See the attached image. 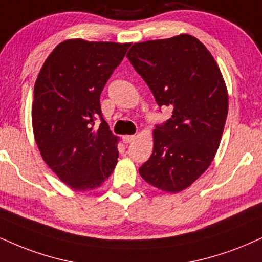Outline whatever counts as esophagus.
<instances>
[{"instance_id":"1","label":"esophagus","mask_w":262,"mask_h":262,"mask_svg":"<svg viewBox=\"0 0 262 262\" xmlns=\"http://www.w3.org/2000/svg\"><path fill=\"white\" fill-rule=\"evenodd\" d=\"M136 140V136L135 135H125L124 137H122V141L125 142V143H131V142H134Z\"/></svg>"}]
</instances>
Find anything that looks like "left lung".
Returning <instances> with one entry per match:
<instances>
[{
  "label": "left lung",
  "mask_w": 262,
  "mask_h": 262,
  "mask_svg": "<svg viewBox=\"0 0 262 262\" xmlns=\"http://www.w3.org/2000/svg\"><path fill=\"white\" fill-rule=\"evenodd\" d=\"M158 105L172 116L153 131V153L140 175L167 193L186 189L214 160L228 113V93L208 48L188 34L135 43L126 54Z\"/></svg>",
  "instance_id": "left-lung-1"
}]
</instances>
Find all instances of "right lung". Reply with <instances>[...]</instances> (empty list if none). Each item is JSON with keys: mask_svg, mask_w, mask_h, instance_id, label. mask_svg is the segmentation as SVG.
<instances>
[{"mask_svg": "<svg viewBox=\"0 0 262 262\" xmlns=\"http://www.w3.org/2000/svg\"><path fill=\"white\" fill-rule=\"evenodd\" d=\"M130 43L60 42L34 87L32 130L42 159L74 190H91L112 175L119 137L102 118V90ZM97 117L99 128L94 127Z\"/></svg>", "mask_w": 262, "mask_h": 262, "instance_id": "1", "label": "right lung"}]
</instances>
